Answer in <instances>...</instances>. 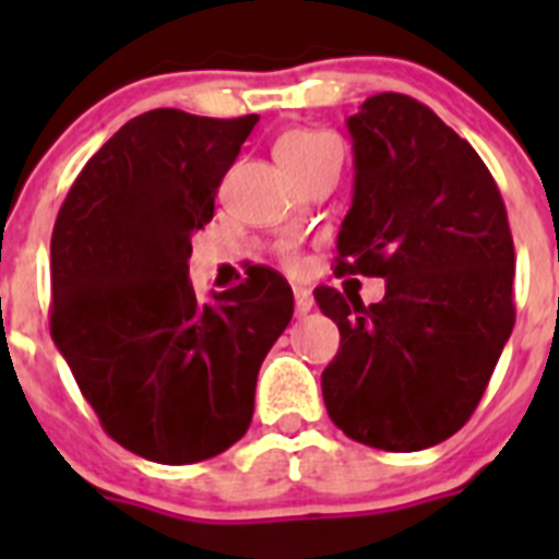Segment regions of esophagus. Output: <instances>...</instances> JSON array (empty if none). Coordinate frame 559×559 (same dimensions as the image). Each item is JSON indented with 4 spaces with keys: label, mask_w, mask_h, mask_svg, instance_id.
<instances>
[{
    "label": "esophagus",
    "mask_w": 559,
    "mask_h": 559,
    "mask_svg": "<svg viewBox=\"0 0 559 559\" xmlns=\"http://www.w3.org/2000/svg\"><path fill=\"white\" fill-rule=\"evenodd\" d=\"M294 302H296V316H308L313 310V294L308 288H294Z\"/></svg>",
    "instance_id": "obj_1"
}]
</instances>
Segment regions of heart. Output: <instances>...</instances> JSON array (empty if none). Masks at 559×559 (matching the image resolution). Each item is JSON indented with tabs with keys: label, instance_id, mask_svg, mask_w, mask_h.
<instances>
[{
	"label": "heart",
	"instance_id": "heart-1",
	"mask_svg": "<svg viewBox=\"0 0 559 559\" xmlns=\"http://www.w3.org/2000/svg\"><path fill=\"white\" fill-rule=\"evenodd\" d=\"M276 159L290 176H296L305 167L316 165L324 153L341 151L333 133L316 131V128H290L276 140ZM280 260L285 265H299V251L294 246H280Z\"/></svg>",
	"mask_w": 559,
	"mask_h": 559
}]
</instances>
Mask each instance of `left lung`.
Returning <instances> with one entry per match:
<instances>
[{
    "instance_id": "1",
    "label": "left lung",
    "mask_w": 559,
    "mask_h": 559,
    "mask_svg": "<svg viewBox=\"0 0 559 559\" xmlns=\"http://www.w3.org/2000/svg\"><path fill=\"white\" fill-rule=\"evenodd\" d=\"M353 206L335 276H383L374 305L316 288L341 347L322 372L330 419L349 439L408 453L471 419L515 324V246L496 179L426 103L367 97L347 120Z\"/></svg>"
}]
</instances>
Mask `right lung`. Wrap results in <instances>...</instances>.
Segmentation results:
<instances>
[{
  "instance_id": "obj_1",
  "label": "right lung",
  "mask_w": 559,
  "mask_h": 559,
  "mask_svg": "<svg viewBox=\"0 0 559 559\" xmlns=\"http://www.w3.org/2000/svg\"><path fill=\"white\" fill-rule=\"evenodd\" d=\"M257 120L140 114L58 210L49 333L103 431L151 462H204L249 431L260 364L294 316V290L269 265L212 305L187 276L192 235Z\"/></svg>"
}]
</instances>
